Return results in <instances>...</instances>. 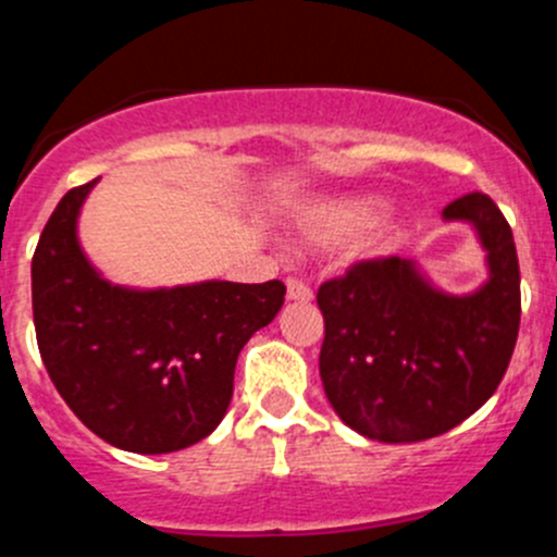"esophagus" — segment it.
Returning <instances> with one entry per match:
<instances>
[{
    "label": "esophagus",
    "instance_id": "esophagus-1",
    "mask_svg": "<svg viewBox=\"0 0 557 557\" xmlns=\"http://www.w3.org/2000/svg\"><path fill=\"white\" fill-rule=\"evenodd\" d=\"M286 297L289 300H311L313 289L302 278H286Z\"/></svg>",
    "mask_w": 557,
    "mask_h": 557
}]
</instances>
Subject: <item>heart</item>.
Instances as JSON below:
<instances>
[{"label":"heart","mask_w":557,"mask_h":557,"mask_svg":"<svg viewBox=\"0 0 557 557\" xmlns=\"http://www.w3.org/2000/svg\"><path fill=\"white\" fill-rule=\"evenodd\" d=\"M373 200L368 197H333V200H322L300 222V233L308 244L317 246H333L341 240L351 238L360 233L373 216Z\"/></svg>","instance_id":"1"}]
</instances>
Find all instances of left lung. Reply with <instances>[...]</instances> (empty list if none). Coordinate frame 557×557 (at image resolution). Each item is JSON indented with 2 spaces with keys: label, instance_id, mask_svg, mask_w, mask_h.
<instances>
[{
  "label": "left lung",
  "instance_id": "obj_1",
  "mask_svg": "<svg viewBox=\"0 0 557 557\" xmlns=\"http://www.w3.org/2000/svg\"><path fill=\"white\" fill-rule=\"evenodd\" d=\"M471 222L490 278L447 295L400 257L362 260L319 286V376L335 414L368 438L425 442L471 417L498 389L520 330V262L511 227L482 191L444 208Z\"/></svg>",
  "mask_w": 557,
  "mask_h": 557
}]
</instances>
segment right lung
Wrapping results in <instances>:
<instances>
[{
	"instance_id": "add662e5",
	"label": "right lung",
	"mask_w": 557,
	"mask_h": 557,
	"mask_svg": "<svg viewBox=\"0 0 557 557\" xmlns=\"http://www.w3.org/2000/svg\"><path fill=\"white\" fill-rule=\"evenodd\" d=\"M94 184L59 200L32 257L40 357L64 404L102 442L137 455L178 453L227 414L240 349L273 322L286 286H113L89 265L75 230Z\"/></svg>"
}]
</instances>
